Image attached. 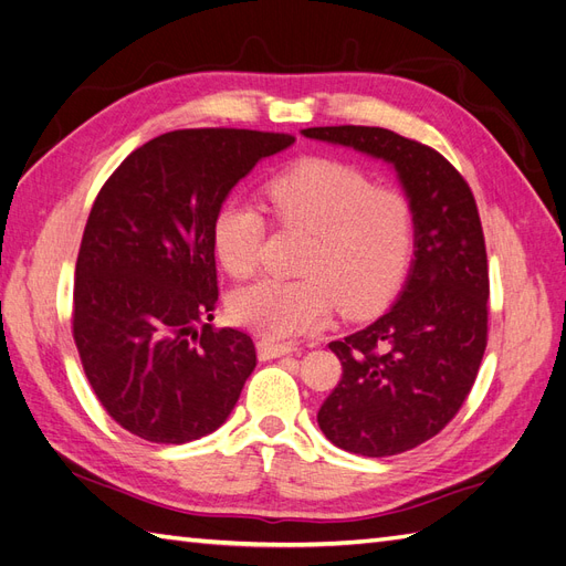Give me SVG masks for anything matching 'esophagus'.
I'll return each instance as SVG.
<instances>
[{"label":"esophagus","instance_id":"esophagus-1","mask_svg":"<svg viewBox=\"0 0 566 566\" xmlns=\"http://www.w3.org/2000/svg\"><path fill=\"white\" fill-rule=\"evenodd\" d=\"M295 349L297 347L293 345V342H271V339L256 342V354H260L262 361H266V358H279L285 354H293Z\"/></svg>","mask_w":566,"mask_h":566}]
</instances>
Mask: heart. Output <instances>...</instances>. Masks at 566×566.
<instances>
[{
    "label": "heart",
    "mask_w": 566,
    "mask_h": 566,
    "mask_svg": "<svg viewBox=\"0 0 566 566\" xmlns=\"http://www.w3.org/2000/svg\"><path fill=\"white\" fill-rule=\"evenodd\" d=\"M273 219L310 233L302 279H262L235 290V323L269 339L297 337L328 323L337 302L349 314L380 306L403 281L416 243V214L399 188L375 186L361 169L306 158L266 181ZM266 221L245 198L231 196L212 221V248L233 279L260 266Z\"/></svg>",
    "instance_id": "b5f03b06"
}]
</instances>
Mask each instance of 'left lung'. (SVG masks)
<instances>
[{"label":"left lung","mask_w":566,"mask_h":566,"mask_svg":"<svg viewBox=\"0 0 566 566\" xmlns=\"http://www.w3.org/2000/svg\"><path fill=\"white\" fill-rule=\"evenodd\" d=\"M304 136L394 165L416 214V260L391 310L331 342L342 378L318 410L335 447L385 458L447 427L476 380L489 335V264L468 181L434 148L382 127H310Z\"/></svg>","instance_id":"1"}]
</instances>
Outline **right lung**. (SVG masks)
I'll list each match as a JSON object with an SVG mask.
<instances>
[{
    "label": "right lung",
    "instance_id": "obj_1",
    "mask_svg": "<svg viewBox=\"0 0 566 566\" xmlns=\"http://www.w3.org/2000/svg\"><path fill=\"white\" fill-rule=\"evenodd\" d=\"M295 136L177 129L132 150L101 188L75 264L73 337L123 430L153 443L214 432L256 366L248 333L212 328V221L231 188Z\"/></svg>",
    "mask_w": 566,
    "mask_h": 566
}]
</instances>
